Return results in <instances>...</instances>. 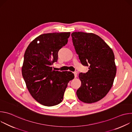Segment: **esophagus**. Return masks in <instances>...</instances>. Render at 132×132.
Wrapping results in <instances>:
<instances>
[{"mask_svg":"<svg viewBox=\"0 0 132 132\" xmlns=\"http://www.w3.org/2000/svg\"><path fill=\"white\" fill-rule=\"evenodd\" d=\"M73 74H74V77H75V78H76V77H77V72L75 71V72H73Z\"/></svg>","mask_w":132,"mask_h":132,"instance_id":"1","label":"esophagus"}]
</instances>
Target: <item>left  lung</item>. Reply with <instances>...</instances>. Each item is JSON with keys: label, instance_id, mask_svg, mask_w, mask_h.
I'll return each instance as SVG.
<instances>
[{"label": "left lung", "instance_id": "obj_1", "mask_svg": "<svg viewBox=\"0 0 132 132\" xmlns=\"http://www.w3.org/2000/svg\"><path fill=\"white\" fill-rule=\"evenodd\" d=\"M71 35L81 64L89 67L88 72L79 75L81 85L77 96L85 103L97 102L106 95L113 84L117 72L113 52L96 34L75 32Z\"/></svg>", "mask_w": 132, "mask_h": 132}]
</instances>
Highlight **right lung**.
Segmentation results:
<instances>
[{"mask_svg":"<svg viewBox=\"0 0 132 132\" xmlns=\"http://www.w3.org/2000/svg\"><path fill=\"white\" fill-rule=\"evenodd\" d=\"M70 32L42 34L28 46L22 74L32 97L42 105L51 106L60 103L67 84L74 78L71 71L53 70L58 60L59 50L67 44Z\"/></svg>","mask_w":132,"mask_h":132,"instance_id":"add662e5","label":"right lung"}]
</instances>
